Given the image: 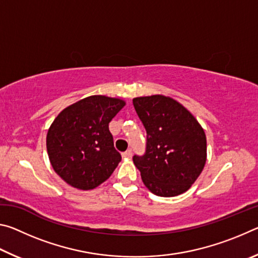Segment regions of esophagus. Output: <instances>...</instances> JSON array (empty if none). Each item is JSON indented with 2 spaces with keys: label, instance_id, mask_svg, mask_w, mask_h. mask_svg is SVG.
<instances>
[{
  "label": "esophagus",
  "instance_id": "obj_1",
  "mask_svg": "<svg viewBox=\"0 0 258 258\" xmlns=\"http://www.w3.org/2000/svg\"><path fill=\"white\" fill-rule=\"evenodd\" d=\"M132 155H133V152H132V150H126L125 152H123V154H121V156H123V158L124 159H128V158H131V157H132Z\"/></svg>",
  "mask_w": 258,
  "mask_h": 258
}]
</instances>
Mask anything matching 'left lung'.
Segmentation results:
<instances>
[{
    "instance_id": "left-lung-1",
    "label": "left lung",
    "mask_w": 258,
    "mask_h": 258,
    "mask_svg": "<svg viewBox=\"0 0 258 258\" xmlns=\"http://www.w3.org/2000/svg\"><path fill=\"white\" fill-rule=\"evenodd\" d=\"M133 104L147 131L146 155L133 157L143 183L159 197L184 194L206 164L207 140L202 125L171 97H138Z\"/></svg>"
}]
</instances>
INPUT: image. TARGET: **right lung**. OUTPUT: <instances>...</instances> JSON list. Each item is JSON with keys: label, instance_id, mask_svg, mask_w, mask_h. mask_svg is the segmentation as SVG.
<instances>
[{"label": "right lung", "instance_id": "1", "mask_svg": "<svg viewBox=\"0 0 258 258\" xmlns=\"http://www.w3.org/2000/svg\"><path fill=\"white\" fill-rule=\"evenodd\" d=\"M120 98L91 95L64 108L46 134L54 172L73 187L92 190L110 177L121 160L108 125L124 108Z\"/></svg>", "mask_w": 258, "mask_h": 258}]
</instances>
